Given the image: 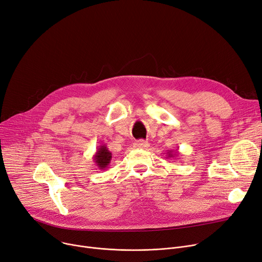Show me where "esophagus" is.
<instances>
[{"label": "esophagus", "mask_w": 262, "mask_h": 262, "mask_svg": "<svg viewBox=\"0 0 262 262\" xmlns=\"http://www.w3.org/2000/svg\"><path fill=\"white\" fill-rule=\"evenodd\" d=\"M149 143L146 141H137L134 143V148L136 149H147L149 147Z\"/></svg>", "instance_id": "34e87169"}]
</instances>
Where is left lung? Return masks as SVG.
Listing matches in <instances>:
<instances>
[{"instance_id":"8db88e82","label":"left lung","mask_w":262,"mask_h":262,"mask_svg":"<svg viewBox=\"0 0 262 262\" xmlns=\"http://www.w3.org/2000/svg\"><path fill=\"white\" fill-rule=\"evenodd\" d=\"M177 155H178V152H177ZM168 158H173V155H172V151H169V152H168Z\"/></svg>"}]
</instances>
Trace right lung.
I'll use <instances>...</instances> for the list:
<instances>
[{
	"label": "right lung",
	"instance_id": "obj_1",
	"mask_svg": "<svg viewBox=\"0 0 262 262\" xmlns=\"http://www.w3.org/2000/svg\"><path fill=\"white\" fill-rule=\"evenodd\" d=\"M111 159L112 153L106 148L105 145H100L97 148L95 155L93 156V161L99 170H104L105 168H107V166L111 163Z\"/></svg>",
	"mask_w": 262,
	"mask_h": 262
}]
</instances>
